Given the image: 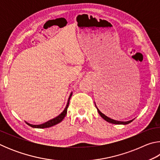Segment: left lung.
Segmentation results:
<instances>
[{
	"label": "left lung",
	"mask_w": 160,
	"mask_h": 160,
	"mask_svg": "<svg viewBox=\"0 0 160 160\" xmlns=\"http://www.w3.org/2000/svg\"><path fill=\"white\" fill-rule=\"evenodd\" d=\"M99 108L100 110L97 107V111H98V113H99V115L102 116V117L104 119L105 121H107V122L112 123H114V124H128L132 122L133 120H131L128 121H116L113 120V119H112L108 117L104 113H106L108 112H111V111H113L115 109L116 110L118 109L116 104L113 103V100L111 99L110 97L107 95H105V94H102V95L100 97V100L99 102Z\"/></svg>",
	"instance_id": "obj_1"
}]
</instances>
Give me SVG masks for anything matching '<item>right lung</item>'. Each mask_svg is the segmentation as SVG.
Wrapping results in <instances>:
<instances>
[{
  "label": "right lung",
  "instance_id": "obj_1",
  "mask_svg": "<svg viewBox=\"0 0 160 160\" xmlns=\"http://www.w3.org/2000/svg\"><path fill=\"white\" fill-rule=\"evenodd\" d=\"M72 96V93L70 94V95L69 97V99H68V104L66 105V108H65V109L63 112H62L60 115L58 116L57 117L54 118L53 119H51V120L47 121V122H46L43 124H41V125H32V124H29L27 123L28 125H29V126L32 127V128H49V127H51L53 126H55L56 124H58V123H60L61 121H63V119L64 118L65 116H66V113H67V109H68V107L69 106V102H70V97Z\"/></svg>",
  "mask_w": 160,
  "mask_h": 160
}]
</instances>
